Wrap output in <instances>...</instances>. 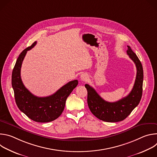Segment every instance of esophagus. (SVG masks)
<instances>
[{
  "label": "esophagus",
  "mask_w": 157,
  "mask_h": 157,
  "mask_svg": "<svg viewBox=\"0 0 157 157\" xmlns=\"http://www.w3.org/2000/svg\"><path fill=\"white\" fill-rule=\"evenodd\" d=\"M87 78V75H85V74H82V75H81V76H80L81 80L84 81H86Z\"/></svg>",
  "instance_id": "obj_1"
}]
</instances>
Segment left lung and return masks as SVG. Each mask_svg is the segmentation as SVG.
I'll use <instances>...</instances> for the list:
<instances>
[{
	"mask_svg": "<svg viewBox=\"0 0 157 157\" xmlns=\"http://www.w3.org/2000/svg\"><path fill=\"white\" fill-rule=\"evenodd\" d=\"M127 53L136 64V79L130 93L121 100L109 102L104 100L89 84H85L87 91V104L91 113L97 118L105 122H117L124 120L139 104L142 96L144 80L143 67L139 58L129 46Z\"/></svg>",
	"mask_w": 157,
	"mask_h": 157,
	"instance_id": "obj_1",
	"label": "left lung"
}]
</instances>
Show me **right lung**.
I'll return each mask as SVG.
<instances>
[{
  "label": "right lung",
  "instance_id": "right-lung-1",
  "mask_svg": "<svg viewBox=\"0 0 157 157\" xmlns=\"http://www.w3.org/2000/svg\"><path fill=\"white\" fill-rule=\"evenodd\" d=\"M36 44L22 52L17 59L12 75V86L18 109L29 118L38 122H48L56 119L62 114L67 98L78 84V80L70 81L53 94L40 98L34 96L25 87L20 76L21 64L27 51Z\"/></svg>",
  "mask_w": 157,
  "mask_h": 157
}]
</instances>
